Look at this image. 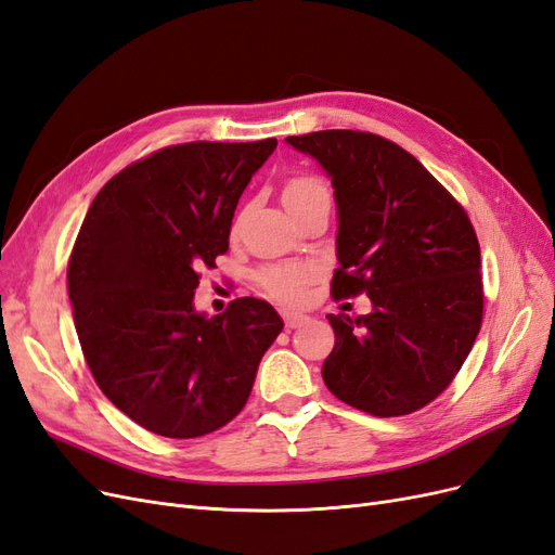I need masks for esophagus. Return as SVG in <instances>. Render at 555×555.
<instances>
[{
    "label": "esophagus",
    "instance_id": "obj_1",
    "mask_svg": "<svg viewBox=\"0 0 555 555\" xmlns=\"http://www.w3.org/2000/svg\"><path fill=\"white\" fill-rule=\"evenodd\" d=\"M306 314H300V312H284V324H287L289 328H296V326H300V324H304L306 322Z\"/></svg>",
    "mask_w": 555,
    "mask_h": 555
}]
</instances>
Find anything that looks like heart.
Wrapping results in <instances>:
<instances>
[{
    "label": "heart",
    "mask_w": 555,
    "mask_h": 555,
    "mask_svg": "<svg viewBox=\"0 0 555 555\" xmlns=\"http://www.w3.org/2000/svg\"><path fill=\"white\" fill-rule=\"evenodd\" d=\"M319 196H328L326 184L319 178L300 176V178H294L287 184V190H284V204L294 206V204H304V201L319 198ZM308 278H310V266H306V263L271 266L259 275L263 289L275 298H282V300L296 298Z\"/></svg>",
    "instance_id": "obj_1"
}]
</instances>
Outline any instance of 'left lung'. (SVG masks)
<instances>
[{
    "label": "left lung",
    "mask_w": 555,
    "mask_h": 555,
    "mask_svg": "<svg viewBox=\"0 0 555 555\" xmlns=\"http://www.w3.org/2000/svg\"><path fill=\"white\" fill-rule=\"evenodd\" d=\"M333 184L338 208L333 296L365 294L373 310L326 314L335 333L322 365L328 391L375 416L438 398L481 326V255L465 210L408 150L375 133L328 129L289 137Z\"/></svg>",
    "instance_id": "1"
}]
</instances>
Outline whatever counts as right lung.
Returning <instances> with one entry per match:
<instances>
[{"label": "right lung", "mask_w": 555, "mask_h": 555, "mask_svg": "<svg viewBox=\"0 0 555 555\" xmlns=\"http://www.w3.org/2000/svg\"><path fill=\"white\" fill-rule=\"evenodd\" d=\"M275 147H164L113 176L82 220L66 273L82 354L150 433L188 440L229 424L284 326L259 298L215 317L194 308L198 268L229 249L238 198Z\"/></svg>", "instance_id": "right-lung-1"}]
</instances>
